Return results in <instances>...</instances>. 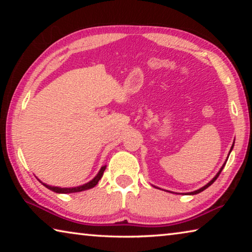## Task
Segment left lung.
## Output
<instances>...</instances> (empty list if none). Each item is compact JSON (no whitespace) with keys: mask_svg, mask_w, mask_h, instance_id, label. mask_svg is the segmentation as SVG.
<instances>
[{"mask_svg":"<svg viewBox=\"0 0 252 252\" xmlns=\"http://www.w3.org/2000/svg\"><path fill=\"white\" fill-rule=\"evenodd\" d=\"M232 149H233V144H232V147H231V149H230V152H231V151H232ZM230 152H229V155H230ZM228 158H229V156H228ZM227 160H228V159H227ZM227 160H225V162H227ZM225 162H224V163H223V165H222V167H221V168H220V170H219V171H218V173H217V174H216V176L212 178V180H210V181H209V182L207 183V185H206V186H203L202 188H200V189H198V190H195V191H192V192H188L187 194H190V195H192V194H197V193H200V192H202V191H203V190H206L208 187H210V186L212 185V183H213V182H215V181L217 180V178H218V177H219V174L221 173V171H222V169H223V167H224V165H225ZM153 187H155V186H153ZM156 188H157V187H156ZM169 192H170V191H169Z\"/></svg>","mask_w":252,"mask_h":252,"instance_id":"1","label":"left lung"}]
</instances>
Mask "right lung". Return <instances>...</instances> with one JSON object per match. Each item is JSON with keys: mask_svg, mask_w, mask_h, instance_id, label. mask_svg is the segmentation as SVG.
I'll list each match as a JSON object with an SVG mask.
<instances>
[{"mask_svg": "<svg viewBox=\"0 0 252 252\" xmlns=\"http://www.w3.org/2000/svg\"><path fill=\"white\" fill-rule=\"evenodd\" d=\"M106 168V165H103V167H101L100 171L97 172L96 176L92 179L91 181H89L87 183H84L82 186H78V187H72V188H61V187H54V186H50V185H46V183L42 182L41 180H39L42 185H43L45 188H48V189L52 190L53 192H57V193H73V192H80V191H84V190H88V189H91V188L95 187L97 185V182L100 181V179L103 176V172Z\"/></svg>", "mask_w": 252, "mask_h": 252, "instance_id": "1", "label": "right lung"}]
</instances>
